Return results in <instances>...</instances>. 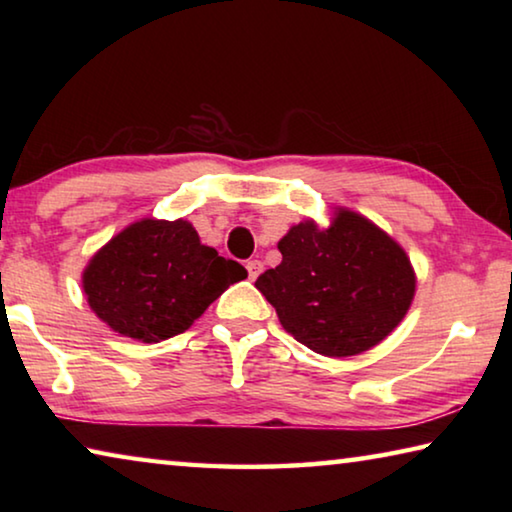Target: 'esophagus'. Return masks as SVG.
<instances>
[{
    "mask_svg": "<svg viewBox=\"0 0 512 512\" xmlns=\"http://www.w3.org/2000/svg\"><path fill=\"white\" fill-rule=\"evenodd\" d=\"M246 268H248V277H250V280H255V277L264 271V264L259 262V259H250V262L246 264Z\"/></svg>",
    "mask_w": 512,
    "mask_h": 512,
    "instance_id": "esophagus-1",
    "label": "esophagus"
}]
</instances>
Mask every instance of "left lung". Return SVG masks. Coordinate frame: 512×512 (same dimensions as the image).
Here are the masks:
<instances>
[{"label":"left lung","mask_w":512,"mask_h":512,"mask_svg":"<svg viewBox=\"0 0 512 512\" xmlns=\"http://www.w3.org/2000/svg\"><path fill=\"white\" fill-rule=\"evenodd\" d=\"M277 250L280 266L259 275L255 287L293 339L323 357L375 348L411 307L418 277L406 250L348 207H334L327 225H291Z\"/></svg>","instance_id":"obj_1"}]
</instances>
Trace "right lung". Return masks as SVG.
I'll use <instances>...</instances> for the list:
<instances>
[{
    "label": "right lung",
    "mask_w": 512,
    "mask_h": 512,
    "mask_svg": "<svg viewBox=\"0 0 512 512\" xmlns=\"http://www.w3.org/2000/svg\"><path fill=\"white\" fill-rule=\"evenodd\" d=\"M90 309L112 332L142 343L183 334L246 268L201 244L185 219H140L83 268Z\"/></svg>",
    "instance_id": "1"
}]
</instances>
